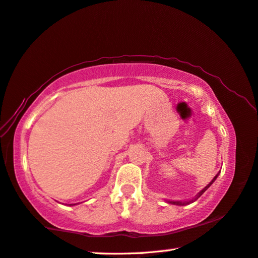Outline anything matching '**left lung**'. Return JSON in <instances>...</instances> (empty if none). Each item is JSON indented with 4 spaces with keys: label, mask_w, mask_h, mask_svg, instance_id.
<instances>
[{
    "label": "left lung",
    "mask_w": 258,
    "mask_h": 258,
    "mask_svg": "<svg viewBox=\"0 0 258 258\" xmlns=\"http://www.w3.org/2000/svg\"><path fill=\"white\" fill-rule=\"evenodd\" d=\"M218 174H219V172H218L217 174H216V177H215L214 179H212V181H211V182L209 183V185H208L207 187H204V188H203V189H202L201 191H200V193H199V195H198V196H196V199H199V198H200V196H201V195H202V194L204 193V191H206V190L208 189V188H209V187L211 186V183H212V182H214V181L216 180V178H217V177H218ZM196 199H195V200H196ZM195 200H194V201H195ZM194 201H193V200H191V201H189V202H183V203H182V202H173V201H170V203H172V204H178V206H185V204H189L190 202H194Z\"/></svg>",
    "instance_id": "8db88e82"
}]
</instances>
